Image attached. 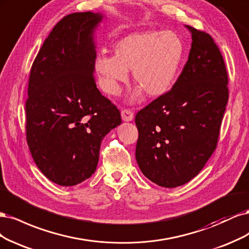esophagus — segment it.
<instances>
[{
  "mask_svg": "<svg viewBox=\"0 0 249 249\" xmlns=\"http://www.w3.org/2000/svg\"><path fill=\"white\" fill-rule=\"evenodd\" d=\"M121 117H122L123 121L129 122L133 120V113L130 109L125 108V109H122V111H121Z\"/></svg>",
  "mask_w": 249,
  "mask_h": 249,
  "instance_id": "34e87169",
  "label": "esophagus"
}]
</instances>
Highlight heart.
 Returning <instances> with one entry per match:
<instances>
[{
  "label": "heart",
  "instance_id": "1",
  "mask_svg": "<svg viewBox=\"0 0 249 249\" xmlns=\"http://www.w3.org/2000/svg\"><path fill=\"white\" fill-rule=\"evenodd\" d=\"M114 55L99 53L95 69L102 89L119 95L128 83L132 69L133 79L149 97H158L171 90L184 58V43L173 31L136 32L114 44Z\"/></svg>",
  "mask_w": 249,
  "mask_h": 249
}]
</instances>
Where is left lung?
<instances>
[{
  "label": "left lung",
  "instance_id": "obj_1",
  "mask_svg": "<svg viewBox=\"0 0 249 249\" xmlns=\"http://www.w3.org/2000/svg\"><path fill=\"white\" fill-rule=\"evenodd\" d=\"M192 43L172 89L135 115V158L157 185L181 186L202 171L217 147L229 100L228 71L214 39L186 26Z\"/></svg>",
  "mask_w": 249,
  "mask_h": 249
}]
</instances>
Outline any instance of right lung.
I'll return each mask as SVG.
<instances>
[{
  "label": "right lung",
  "instance_id": "add662e5",
  "mask_svg": "<svg viewBox=\"0 0 249 249\" xmlns=\"http://www.w3.org/2000/svg\"><path fill=\"white\" fill-rule=\"evenodd\" d=\"M100 13L76 12L53 29L31 67L26 101L28 146L38 168L61 186L96 171L101 142L121 124L94 77L93 32Z\"/></svg>",
  "mask_w": 249,
  "mask_h": 249
}]
</instances>
